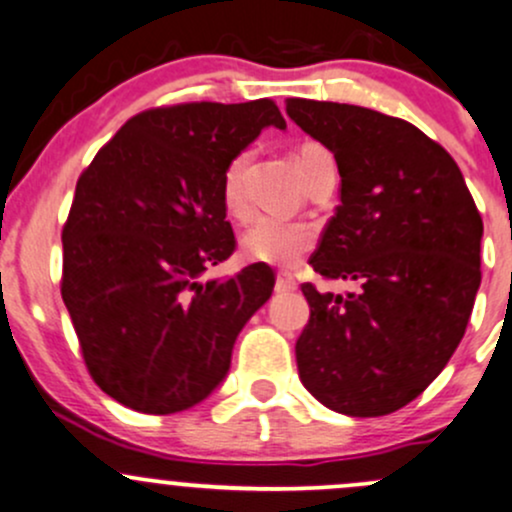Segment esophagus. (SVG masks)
<instances>
[{"instance_id": "obj_1", "label": "esophagus", "mask_w": 512, "mask_h": 512, "mask_svg": "<svg viewBox=\"0 0 512 512\" xmlns=\"http://www.w3.org/2000/svg\"><path fill=\"white\" fill-rule=\"evenodd\" d=\"M295 288H298V283H295L293 273L278 271V276H276V290H278V293H285V290H295Z\"/></svg>"}]
</instances>
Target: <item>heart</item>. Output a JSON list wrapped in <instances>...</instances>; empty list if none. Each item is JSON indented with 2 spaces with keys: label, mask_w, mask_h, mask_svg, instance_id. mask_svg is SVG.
Instances as JSON below:
<instances>
[{
  "label": "heart",
  "mask_w": 512,
  "mask_h": 512,
  "mask_svg": "<svg viewBox=\"0 0 512 512\" xmlns=\"http://www.w3.org/2000/svg\"><path fill=\"white\" fill-rule=\"evenodd\" d=\"M295 161H298V170L305 180L317 168L334 166L332 153L320 144H302ZM246 163H249V153H236L222 173V202L234 217L246 214L244 188H241ZM312 244H315V229L310 224L288 222V219L268 217V214L256 217L241 236V251L249 261L273 263V266H295L312 249Z\"/></svg>",
  "instance_id": "obj_1"
}]
</instances>
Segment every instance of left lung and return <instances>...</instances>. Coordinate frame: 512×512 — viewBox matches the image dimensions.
<instances>
[{"label":"left lung","instance_id":"obj_1","mask_svg":"<svg viewBox=\"0 0 512 512\" xmlns=\"http://www.w3.org/2000/svg\"><path fill=\"white\" fill-rule=\"evenodd\" d=\"M285 112L334 153L342 178L312 268L361 280L346 298L302 285L300 381L334 412L388 415L430 386L464 337L481 285V214L454 158L405 119L300 97Z\"/></svg>","mask_w":512,"mask_h":512}]
</instances>
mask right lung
<instances>
[{"mask_svg":"<svg viewBox=\"0 0 512 512\" xmlns=\"http://www.w3.org/2000/svg\"><path fill=\"white\" fill-rule=\"evenodd\" d=\"M263 126L285 129L273 100L153 107L78 178L60 293L92 381L126 408L170 415L205 400L271 298L266 263L202 280L236 246L222 173Z\"/></svg>","mask_w":512,"mask_h":512,"instance_id":"1","label":"right lung"}]
</instances>
